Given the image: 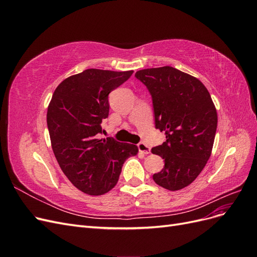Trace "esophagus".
I'll return each mask as SVG.
<instances>
[{"mask_svg": "<svg viewBox=\"0 0 257 257\" xmlns=\"http://www.w3.org/2000/svg\"><path fill=\"white\" fill-rule=\"evenodd\" d=\"M137 147H138V150H139V152H141V153H144V154H149V153L151 152L150 148L148 147L146 144H144V143H139V144L137 145Z\"/></svg>", "mask_w": 257, "mask_h": 257, "instance_id": "34e87169", "label": "esophagus"}]
</instances>
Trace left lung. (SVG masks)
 Listing matches in <instances>:
<instances>
[{
  "instance_id": "left-lung-1",
  "label": "left lung",
  "mask_w": 257,
  "mask_h": 257,
  "mask_svg": "<svg viewBox=\"0 0 257 257\" xmlns=\"http://www.w3.org/2000/svg\"><path fill=\"white\" fill-rule=\"evenodd\" d=\"M135 77L151 95L155 128L166 135L151 150L165 162L153 180L181 190L195 180L212 151L217 114L211 96L197 78L172 66L142 69Z\"/></svg>"
}]
</instances>
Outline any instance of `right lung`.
I'll list each match as a JSON object with an SVG mask.
<instances>
[{"mask_svg": "<svg viewBox=\"0 0 257 257\" xmlns=\"http://www.w3.org/2000/svg\"><path fill=\"white\" fill-rule=\"evenodd\" d=\"M132 74L85 69L62 81L49 104L47 125L53 153L68 180L89 195L110 191L124 162L138 153L135 145L99 138L100 124L109 114L108 95Z\"/></svg>", "mask_w": 257, "mask_h": 257, "instance_id": "right-lung-1", "label": "right lung"}]
</instances>
